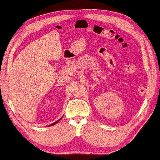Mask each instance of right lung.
<instances>
[{"label": "right lung", "mask_w": 160, "mask_h": 160, "mask_svg": "<svg viewBox=\"0 0 160 160\" xmlns=\"http://www.w3.org/2000/svg\"><path fill=\"white\" fill-rule=\"evenodd\" d=\"M61 119H58V121H56V122H55L54 123H53V124H50V125H49V126H52V125H54L55 124H56V123H57L58 121H60V120H61Z\"/></svg>", "instance_id": "1"}]
</instances>
